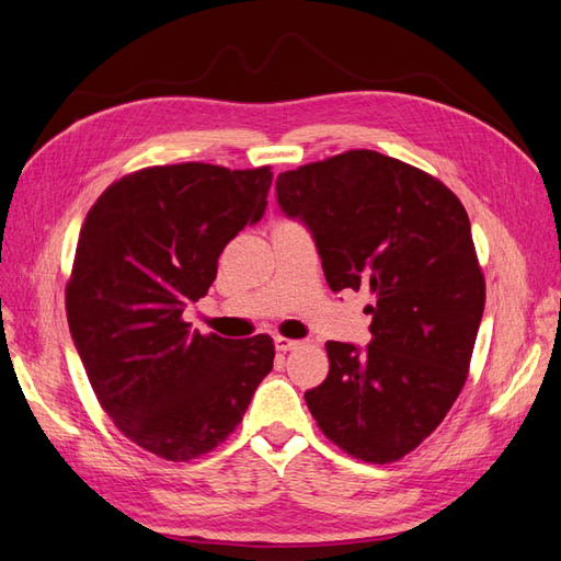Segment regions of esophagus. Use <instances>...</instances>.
<instances>
[{"instance_id":"obj_1","label":"esophagus","mask_w":561,"mask_h":561,"mask_svg":"<svg viewBox=\"0 0 561 561\" xmlns=\"http://www.w3.org/2000/svg\"><path fill=\"white\" fill-rule=\"evenodd\" d=\"M273 343H276V351H278V353H288V351H293V347L300 345V341L283 339V335H276V339H273Z\"/></svg>"}]
</instances>
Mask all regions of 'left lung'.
I'll list each match as a JSON object with an SVG mask.
<instances>
[{
    "label": "left lung",
    "mask_w": 561,
    "mask_h": 561,
    "mask_svg": "<svg viewBox=\"0 0 561 561\" xmlns=\"http://www.w3.org/2000/svg\"><path fill=\"white\" fill-rule=\"evenodd\" d=\"M278 206L312 232L329 288L375 302L365 347L329 341V377L305 393L327 437L391 463L439 427L463 389L484 309L470 220L451 190L377 151L280 172Z\"/></svg>",
    "instance_id": "1"
}]
</instances>
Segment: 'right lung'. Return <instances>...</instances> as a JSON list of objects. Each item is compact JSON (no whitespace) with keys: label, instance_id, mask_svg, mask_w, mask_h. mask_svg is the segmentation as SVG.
Returning a JSON list of instances; mask_svg holds the SVG:
<instances>
[{"label":"right lung","instance_id":"right-lung-1","mask_svg":"<svg viewBox=\"0 0 561 561\" xmlns=\"http://www.w3.org/2000/svg\"><path fill=\"white\" fill-rule=\"evenodd\" d=\"M271 168H146L110 184L85 216L67 319L105 413L141 449L204 456L240 425L273 369V341L202 335L182 319L218 256L266 210Z\"/></svg>","mask_w":561,"mask_h":561}]
</instances>
